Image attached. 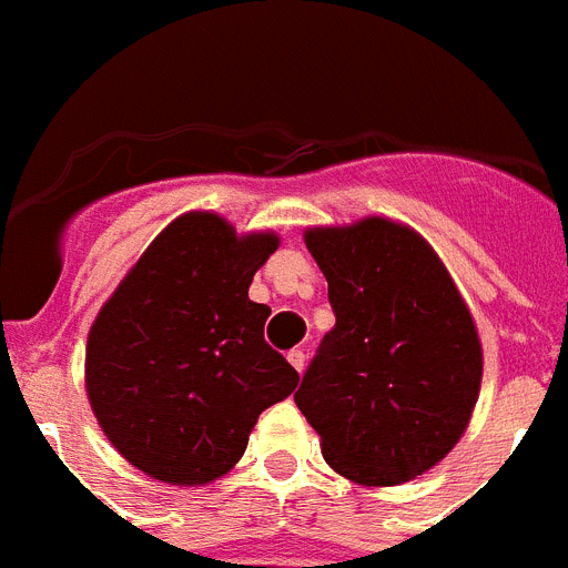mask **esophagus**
<instances>
[{
	"label": "esophagus",
	"mask_w": 568,
	"mask_h": 568,
	"mask_svg": "<svg viewBox=\"0 0 568 568\" xmlns=\"http://www.w3.org/2000/svg\"><path fill=\"white\" fill-rule=\"evenodd\" d=\"M287 361L293 363V369H296V372H302V369H305L307 355H305V352H302V348H293V352H290V355H287Z\"/></svg>",
	"instance_id": "1"
}]
</instances>
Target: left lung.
<instances>
[{
    "instance_id": "8db88e82",
    "label": "left lung",
    "mask_w": 568,
    "mask_h": 568,
    "mask_svg": "<svg viewBox=\"0 0 568 568\" xmlns=\"http://www.w3.org/2000/svg\"><path fill=\"white\" fill-rule=\"evenodd\" d=\"M334 328L296 393L331 469L396 487L434 469L469 428L484 348L446 263L405 222L305 229Z\"/></svg>"
}]
</instances>
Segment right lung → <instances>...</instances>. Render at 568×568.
<instances>
[{
	"label": "right lung",
	"instance_id": "right-lung-1",
	"mask_svg": "<svg viewBox=\"0 0 568 568\" xmlns=\"http://www.w3.org/2000/svg\"><path fill=\"white\" fill-rule=\"evenodd\" d=\"M275 231L237 234L190 211L158 234L90 325L84 387L99 428L131 466L172 487L234 469L266 407L298 372L263 339L270 307L248 284Z\"/></svg>",
	"mask_w": 568,
	"mask_h": 568
}]
</instances>
